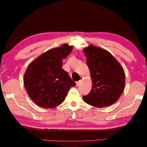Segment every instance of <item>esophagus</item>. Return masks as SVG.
I'll return each mask as SVG.
<instances>
[{"mask_svg":"<svg viewBox=\"0 0 147 147\" xmlns=\"http://www.w3.org/2000/svg\"><path fill=\"white\" fill-rule=\"evenodd\" d=\"M81 83V80H79V81H78V82H76V84H77V86H78L79 85H80V84Z\"/></svg>","mask_w":147,"mask_h":147,"instance_id":"obj_1","label":"esophagus"}]
</instances>
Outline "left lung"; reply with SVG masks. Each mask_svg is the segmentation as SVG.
I'll use <instances>...</instances> for the list:
<instances>
[{"label": "left lung", "mask_w": 147, "mask_h": 147, "mask_svg": "<svg viewBox=\"0 0 147 147\" xmlns=\"http://www.w3.org/2000/svg\"><path fill=\"white\" fill-rule=\"evenodd\" d=\"M90 70L92 88L83 96L86 103L96 107H105L116 102L125 86L123 69L110 53L90 45L83 50Z\"/></svg>", "instance_id": "obj_1"}]
</instances>
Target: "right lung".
I'll list each match as a JSON object with an SVG mask.
<instances>
[{"instance_id": "1", "label": "right lung", "mask_w": 147, "mask_h": 147, "mask_svg": "<svg viewBox=\"0 0 147 147\" xmlns=\"http://www.w3.org/2000/svg\"><path fill=\"white\" fill-rule=\"evenodd\" d=\"M72 47L64 44L37 57L28 67L24 84L30 99L45 109L53 108L63 102L70 88L75 86L68 73L62 69L63 61Z\"/></svg>"}]
</instances>
